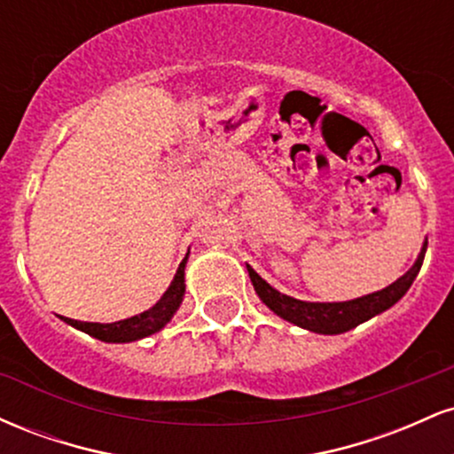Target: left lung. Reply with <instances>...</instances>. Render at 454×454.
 Here are the masks:
<instances>
[{"label":"left lung","mask_w":454,"mask_h":454,"mask_svg":"<svg viewBox=\"0 0 454 454\" xmlns=\"http://www.w3.org/2000/svg\"><path fill=\"white\" fill-rule=\"evenodd\" d=\"M427 252V241L420 249L419 258H416L414 267H411L403 278L387 286V288L378 290L361 299L341 301V303H309V301L293 299L288 294H281L273 286H269L252 267H247L249 279H252L254 290L260 296L264 305L269 307L273 314H278L284 320L293 322V325L307 328V331L320 333V335H340V333L350 331V328L358 326L361 322L369 320V317L382 314L388 307H393L397 301L410 290L411 281L416 279L420 267H423Z\"/></svg>","instance_id":"obj_1"}]
</instances>
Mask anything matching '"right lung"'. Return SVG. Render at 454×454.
Segmentation results:
<instances>
[{"label": "right lung", "instance_id": "1", "mask_svg": "<svg viewBox=\"0 0 454 454\" xmlns=\"http://www.w3.org/2000/svg\"><path fill=\"white\" fill-rule=\"evenodd\" d=\"M185 262H187V256L184 258V262L179 264V269H176V275L173 284L168 286V290L161 294L158 303L151 307V309L143 311V314L126 317V320L111 322V325H100V322H81V320H72V317H64V322L106 343H128V341H137V340H143V337L153 335V333H158L160 328L168 325L170 317L175 316V311L179 309L181 301H184Z\"/></svg>", "mask_w": 454, "mask_h": 454}]
</instances>
